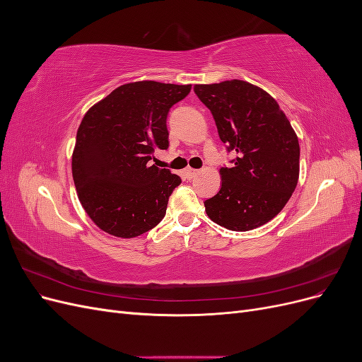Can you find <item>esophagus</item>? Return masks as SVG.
<instances>
[{
	"mask_svg": "<svg viewBox=\"0 0 362 362\" xmlns=\"http://www.w3.org/2000/svg\"><path fill=\"white\" fill-rule=\"evenodd\" d=\"M198 172L199 170H196V169H192V168H187V169H184V177L185 178H189V180H192V178H194L196 175H198Z\"/></svg>",
	"mask_w": 362,
	"mask_h": 362,
	"instance_id": "obj_1",
	"label": "esophagus"
}]
</instances>
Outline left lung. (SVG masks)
<instances>
[{"label": "left lung", "instance_id": "obj_1", "mask_svg": "<svg viewBox=\"0 0 362 362\" xmlns=\"http://www.w3.org/2000/svg\"><path fill=\"white\" fill-rule=\"evenodd\" d=\"M233 168L221 169V190L204 202L208 217L231 231H250L275 217L298 185L299 140L278 103L243 80L196 84Z\"/></svg>", "mask_w": 362, "mask_h": 362}]
</instances>
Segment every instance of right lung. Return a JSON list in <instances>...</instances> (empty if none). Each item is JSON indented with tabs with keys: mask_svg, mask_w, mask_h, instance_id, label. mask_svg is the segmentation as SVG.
<instances>
[{
	"mask_svg": "<svg viewBox=\"0 0 362 362\" xmlns=\"http://www.w3.org/2000/svg\"><path fill=\"white\" fill-rule=\"evenodd\" d=\"M190 90L192 84L128 83L84 115L72 152V177L84 211L104 233L133 238L166 214L181 178L148 161L156 148L168 149V113Z\"/></svg>",
	"mask_w": 362,
	"mask_h": 362,
	"instance_id": "obj_1",
	"label": "right lung"
}]
</instances>
